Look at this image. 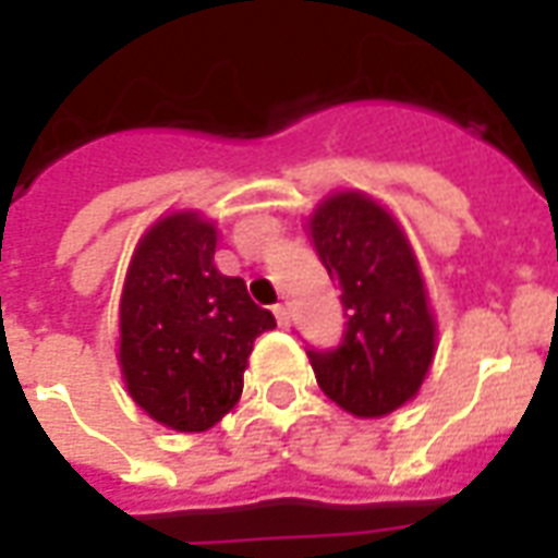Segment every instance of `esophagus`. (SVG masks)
<instances>
[{
  "mask_svg": "<svg viewBox=\"0 0 558 558\" xmlns=\"http://www.w3.org/2000/svg\"><path fill=\"white\" fill-rule=\"evenodd\" d=\"M275 316H278V326H290V307L287 304H275Z\"/></svg>",
  "mask_w": 558,
  "mask_h": 558,
  "instance_id": "esophagus-1",
  "label": "esophagus"
}]
</instances>
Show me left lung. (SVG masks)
<instances>
[{"label":"left lung","mask_w":558,"mask_h":558,"mask_svg":"<svg viewBox=\"0 0 558 558\" xmlns=\"http://www.w3.org/2000/svg\"><path fill=\"white\" fill-rule=\"evenodd\" d=\"M323 266L338 280L347 328L338 347L307 350L319 388L359 418L415 398L433 362V316L403 232L364 194L328 196L311 218Z\"/></svg>","instance_id":"obj_1"}]
</instances>
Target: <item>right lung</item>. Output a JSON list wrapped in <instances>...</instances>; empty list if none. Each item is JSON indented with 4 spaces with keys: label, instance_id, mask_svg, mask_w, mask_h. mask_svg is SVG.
I'll return each mask as SVG.
<instances>
[{
    "label": "right lung",
    "instance_id": "obj_1",
    "mask_svg": "<svg viewBox=\"0 0 558 558\" xmlns=\"http://www.w3.org/2000/svg\"><path fill=\"white\" fill-rule=\"evenodd\" d=\"M215 223L170 215L143 235L119 311L128 391L172 430L218 424L242 395L254 340L275 316L215 268Z\"/></svg>",
    "mask_w": 558,
    "mask_h": 558
}]
</instances>
